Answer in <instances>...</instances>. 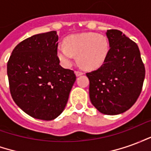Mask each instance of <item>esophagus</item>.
Returning <instances> with one entry per match:
<instances>
[{"mask_svg": "<svg viewBox=\"0 0 151 151\" xmlns=\"http://www.w3.org/2000/svg\"><path fill=\"white\" fill-rule=\"evenodd\" d=\"M75 74L77 77H78V76H81L83 74V73L82 72V71H78V70H76L75 71Z\"/></svg>", "mask_w": 151, "mask_h": 151, "instance_id": "obj_1", "label": "esophagus"}]
</instances>
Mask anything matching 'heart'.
I'll list each match as a JSON object with an SVG mask.
<instances>
[{"mask_svg": "<svg viewBox=\"0 0 151 151\" xmlns=\"http://www.w3.org/2000/svg\"><path fill=\"white\" fill-rule=\"evenodd\" d=\"M110 45L107 37L96 33L72 35L65 40V45L57 47L56 54L63 65L69 67L73 64L74 56L78 61L88 70L100 68L108 58Z\"/></svg>", "mask_w": 151, "mask_h": 151, "instance_id": "b5f03b06", "label": "heart"}]
</instances>
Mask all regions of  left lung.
Wrapping results in <instances>:
<instances>
[{
  "instance_id": "obj_1",
  "label": "left lung",
  "mask_w": 151,
  "mask_h": 151,
  "mask_svg": "<svg viewBox=\"0 0 151 151\" xmlns=\"http://www.w3.org/2000/svg\"><path fill=\"white\" fill-rule=\"evenodd\" d=\"M110 50L105 63L87 73L91 104L105 115H119L129 110L139 97L145 67L136 43L118 30L106 32Z\"/></svg>"
}]
</instances>
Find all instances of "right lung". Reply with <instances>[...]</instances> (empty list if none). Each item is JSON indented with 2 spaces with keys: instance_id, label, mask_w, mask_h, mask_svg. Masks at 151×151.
Masks as SVG:
<instances>
[{
  "instance_id": "add662e5",
  "label": "right lung",
  "mask_w": 151,
  "mask_h": 151,
  "mask_svg": "<svg viewBox=\"0 0 151 151\" xmlns=\"http://www.w3.org/2000/svg\"><path fill=\"white\" fill-rule=\"evenodd\" d=\"M56 31L35 35L15 47L8 64L15 104L33 118L56 119L64 111L76 81L74 72L60 65Z\"/></svg>"
}]
</instances>
